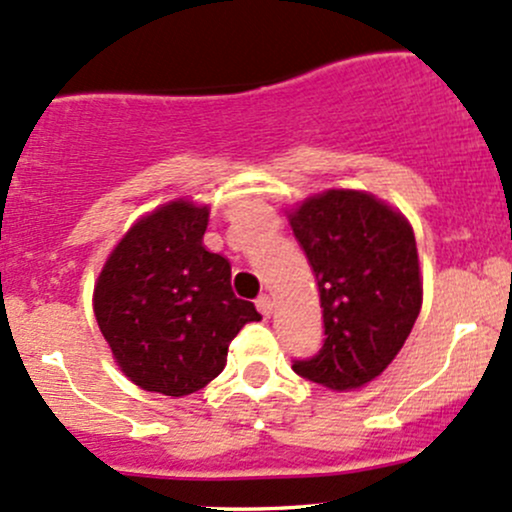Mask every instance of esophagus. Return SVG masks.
<instances>
[{"label":"esophagus","instance_id":"obj_1","mask_svg":"<svg viewBox=\"0 0 512 512\" xmlns=\"http://www.w3.org/2000/svg\"><path fill=\"white\" fill-rule=\"evenodd\" d=\"M256 307H258V312H261L263 317H271V312H273V298H271V295H258V298H256Z\"/></svg>","mask_w":512,"mask_h":512}]
</instances>
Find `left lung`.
I'll list each match as a JSON object with an SVG mask.
<instances>
[{
    "label": "left lung",
    "mask_w": 512,
    "mask_h": 512,
    "mask_svg": "<svg viewBox=\"0 0 512 512\" xmlns=\"http://www.w3.org/2000/svg\"><path fill=\"white\" fill-rule=\"evenodd\" d=\"M320 288L324 344L293 371L329 390L366 386L386 371L422 307L415 234L386 202L327 190L290 212Z\"/></svg>",
    "instance_id": "obj_1"
}]
</instances>
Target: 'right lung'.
<instances>
[{
  "label": "right lung",
  "mask_w": 512,
  "mask_h": 512,
  "mask_svg": "<svg viewBox=\"0 0 512 512\" xmlns=\"http://www.w3.org/2000/svg\"><path fill=\"white\" fill-rule=\"evenodd\" d=\"M210 210L175 200L139 219L104 263L95 317L136 386L190 395L222 373L239 329L258 322L232 290V266L202 246Z\"/></svg>",
  "instance_id": "obj_1"
}]
</instances>
